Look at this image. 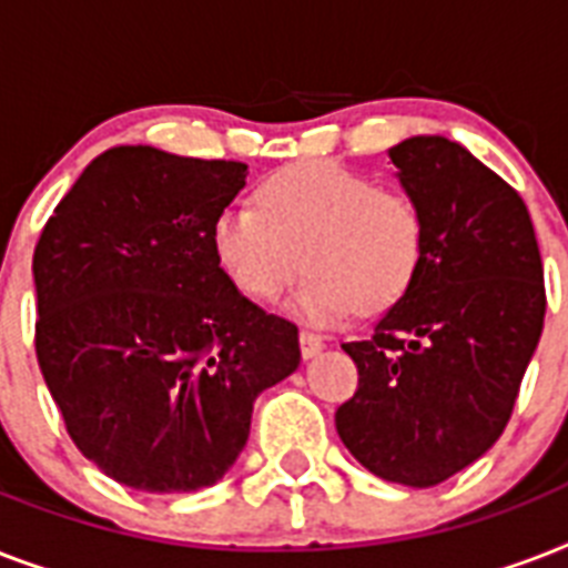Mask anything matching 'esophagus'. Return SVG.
I'll return each instance as SVG.
<instances>
[{"label":"esophagus","mask_w":568,"mask_h":568,"mask_svg":"<svg viewBox=\"0 0 568 568\" xmlns=\"http://www.w3.org/2000/svg\"><path fill=\"white\" fill-rule=\"evenodd\" d=\"M324 351V338L315 336L312 329H301V354L303 359H312V356H318Z\"/></svg>","instance_id":"34e87169"}]
</instances>
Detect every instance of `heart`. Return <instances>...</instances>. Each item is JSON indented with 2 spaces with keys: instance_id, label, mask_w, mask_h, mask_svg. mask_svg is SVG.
<instances>
[{
  "instance_id": "b5f03b06",
  "label": "heart",
  "mask_w": 568,
  "mask_h": 568,
  "mask_svg": "<svg viewBox=\"0 0 568 568\" xmlns=\"http://www.w3.org/2000/svg\"><path fill=\"white\" fill-rule=\"evenodd\" d=\"M427 223L413 196L336 162H303L267 176L253 205H226L212 223V253L230 283L271 301L301 274L292 310L338 324L359 306H395L422 271Z\"/></svg>"
}]
</instances>
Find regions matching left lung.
<instances>
[{
	"mask_svg": "<svg viewBox=\"0 0 568 568\" xmlns=\"http://www.w3.org/2000/svg\"><path fill=\"white\" fill-rule=\"evenodd\" d=\"M427 223L422 271L368 342L336 409L345 448L372 475L436 486L493 448L510 422L546 318L537 235L521 196L442 135L388 150Z\"/></svg>",
	"mask_w": 568,
	"mask_h": 568,
	"instance_id": "1",
	"label": "left lung"
}]
</instances>
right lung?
Masks as SVG:
<instances>
[{"label": "right lung", "mask_w": 568, "mask_h": 568, "mask_svg": "<svg viewBox=\"0 0 568 568\" xmlns=\"http://www.w3.org/2000/svg\"><path fill=\"white\" fill-rule=\"evenodd\" d=\"M244 185L241 162L111 146L34 247L49 395L75 448L141 493L217 484L253 400L301 365L297 327L250 303L212 253L214 217Z\"/></svg>", "instance_id": "right-lung-1"}]
</instances>
